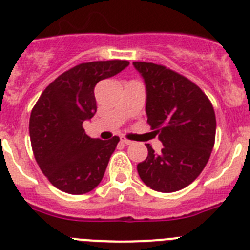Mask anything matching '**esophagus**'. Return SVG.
<instances>
[{"instance_id": "obj_1", "label": "esophagus", "mask_w": 250, "mask_h": 250, "mask_svg": "<svg viewBox=\"0 0 250 250\" xmlns=\"http://www.w3.org/2000/svg\"><path fill=\"white\" fill-rule=\"evenodd\" d=\"M121 143H124V144H126V145L132 144V141L129 140V139H126V138H121Z\"/></svg>"}]
</instances>
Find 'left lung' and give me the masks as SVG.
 Masks as SVG:
<instances>
[{"label":"left lung","mask_w":250,"mask_h":250,"mask_svg":"<svg viewBox=\"0 0 250 250\" xmlns=\"http://www.w3.org/2000/svg\"><path fill=\"white\" fill-rule=\"evenodd\" d=\"M146 85L147 124L164 147L138 164L140 179L161 193H173L195 180L215 143L213 105L199 86L163 65L135 61Z\"/></svg>","instance_id":"left-lung-1"}]
</instances>
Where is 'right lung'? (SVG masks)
Returning <instances> with one entry per match:
<instances>
[{"label": "right lung", "mask_w": 250, "mask_h": 250, "mask_svg": "<svg viewBox=\"0 0 250 250\" xmlns=\"http://www.w3.org/2000/svg\"><path fill=\"white\" fill-rule=\"evenodd\" d=\"M129 66L126 60L83 62L55 79L43 90L30 116L32 151L51 184L74 195L91 191L103 180L120 141L91 139L83 127L96 112L99 81Z\"/></svg>", "instance_id": "add662e5"}]
</instances>
